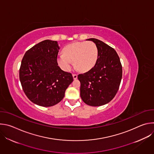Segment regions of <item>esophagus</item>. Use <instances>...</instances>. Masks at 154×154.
Masks as SVG:
<instances>
[{"instance_id": "1", "label": "esophagus", "mask_w": 154, "mask_h": 154, "mask_svg": "<svg viewBox=\"0 0 154 154\" xmlns=\"http://www.w3.org/2000/svg\"><path fill=\"white\" fill-rule=\"evenodd\" d=\"M72 76H73V78H74V80H75V79H77V75L75 74H72Z\"/></svg>"}]
</instances>
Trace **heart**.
Returning a JSON list of instances; mask_svg holds the SVG:
<instances>
[{
  "label": "heart",
  "mask_w": 154,
  "mask_h": 154,
  "mask_svg": "<svg viewBox=\"0 0 154 154\" xmlns=\"http://www.w3.org/2000/svg\"><path fill=\"white\" fill-rule=\"evenodd\" d=\"M64 52L58 54L57 62L62 69L71 70L73 61L76 68L81 72L91 69L98 58V49L96 44L91 41L76 42L66 46Z\"/></svg>",
  "instance_id": "b5f03b06"
}]
</instances>
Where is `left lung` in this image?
Instances as JSON below:
<instances>
[{"mask_svg": "<svg viewBox=\"0 0 154 154\" xmlns=\"http://www.w3.org/2000/svg\"><path fill=\"white\" fill-rule=\"evenodd\" d=\"M86 40L96 44L98 58L91 69L78 75L80 97L86 104L98 106L108 103L116 96L122 79V65L113 48L96 38Z\"/></svg>", "mask_w": 154, "mask_h": 154, "instance_id": "1", "label": "left lung"}]
</instances>
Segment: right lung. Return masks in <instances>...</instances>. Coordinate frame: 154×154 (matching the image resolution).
Returning a JSON list of instances; mask_svg holds the SVG:
<instances>
[{
	"instance_id": "obj_1",
	"label": "right lung",
	"mask_w": 154,
	"mask_h": 154,
	"mask_svg": "<svg viewBox=\"0 0 154 154\" xmlns=\"http://www.w3.org/2000/svg\"><path fill=\"white\" fill-rule=\"evenodd\" d=\"M59 49L57 41L46 39L28 50L22 60V87L29 99L38 105L51 106L59 103L73 81L72 74L58 66Z\"/></svg>"
}]
</instances>
